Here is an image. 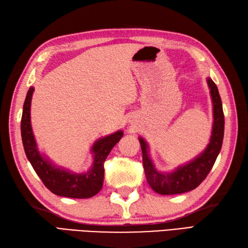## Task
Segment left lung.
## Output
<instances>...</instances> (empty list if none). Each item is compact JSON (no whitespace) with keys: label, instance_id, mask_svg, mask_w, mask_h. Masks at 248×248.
Instances as JSON below:
<instances>
[{"label":"left lung","instance_id":"1","mask_svg":"<svg viewBox=\"0 0 248 248\" xmlns=\"http://www.w3.org/2000/svg\"><path fill=\"white\" fill-rule=\"evenodd\" d=\"M207 81L213 101L214 123L211 140L202 155L189 162L188 164L178 167L173 172L162 173L157 171L152 164L148 151H147L148 146L143 139L140 138L147 182L154 191L161 195L182 194L196 188L212 170L222 148L225 128L222 100H220L218 89L215 83L210 78Z\"/></svg>","mask_w":248,"mask_h":248}]
</instances>
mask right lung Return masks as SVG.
Wrapping results in <instances>:
<instances>
[{
	"mask_svg": "<svg viewBox=\"0 0 248 248\" xmlns=\"http://www.w3.org/2000/svg\"><path fill=\"white\" fill-rule=\"evenodd\" d=\"M34 88L31 87L26 94L22 118H21V136L26 157L33 166L37 175L46 187L62 197L89 198L100 192L103 186L104 162L113 147L123 138L124 132L118 131L112 135L105 136L94 143L93 147V164L92 170L85 173H73L56 168L41 156L37 149L36 141L31 127V101Z\"/></svg>",
	"mask_w": 248,
	"mask_h": 248,
	"instance_id": "add662e5",
	"label": "right lung"
}]
</instances>
